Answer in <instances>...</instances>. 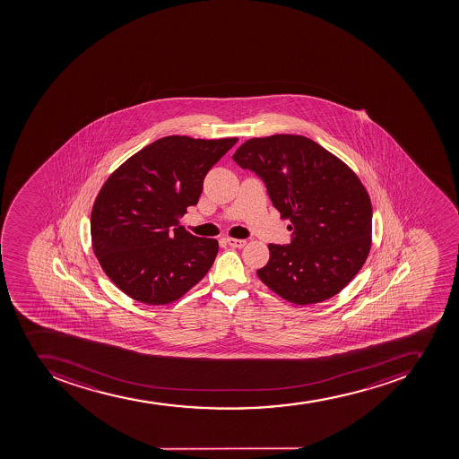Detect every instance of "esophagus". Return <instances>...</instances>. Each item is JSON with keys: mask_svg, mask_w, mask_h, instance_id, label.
I'll list each match as a JSON object with an SVG mask.
<instances>
[{"mask_svg": "<svg viewBox=\"0 0 459 459\" xmlns=\"http://www.w3.org/2000/svg\"><path fill=\"white\" fill-rule=\"evenodd\" d=\"M226 244L230 245L231 247H242L247 244L245 239H235V238H228Z\"/></svg>", "mask_w": 459, "mask_h": 459, "instance_id": "esophagus-1", "label": "esophagus"}]
</instances>
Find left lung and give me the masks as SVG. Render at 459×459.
Listing matches in <instances>:
<instances>
[{
	"label": "left lung",
	"mask_w": 459,
	"mask_h": 459,
	"mask_svg": "<svg viewBox=\"0 0 459 459\" xmlns=\"http://www.w3.org/2000/svg\"><path fill=\"white\" fill-rule=\"evenodd\" d=\"M261 178L292 240L268 245L256 274L279 297L316 304L341 292L371 247L373 208L358 176L323 146L300 134L252 138L233 155Z\"/></svg>",
	"instance_id": "left-lung-1"
}]
</instances>
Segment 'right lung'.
<instances>
[{"instance_id": "1", "label": "right lung", "mask_w": 459, "mask_h": 459, "mask_svg": "<svg viewBox=\"0 0 459 459\" xmlns=\"http://www.w3.org/2000/svg\"><path fill=\"white\" fill-rule=\"evenodd\" d=\"M236 143L166 136L132 155L102 185L91 214L92 247L127 297L170 304L212 268L219 242L192 235L178 219L198 204L204 178Z\"/></svg>"}]
</instances>
